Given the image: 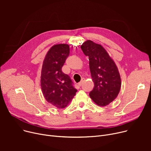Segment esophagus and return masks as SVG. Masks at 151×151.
I'll return each instance as SVG.
<instances>
[{
  "label": "esophagus",
  "instance_id": "1",
  "mask_svg": "<svg viewBox=\"0 0 151 151\" xmlns=\"http://www.w3.org/2000/svg\"><path fill=\"white\" fill-rule=\"evenodd\" d=\"M83 80H82L80 83H78V86H81L83 85Z\"/></svg>",
  "mask_w": 151,
  "mask_h": 151
}]
</instances>
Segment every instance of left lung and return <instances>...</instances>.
<instances>
[{
  "instance_id": "obj_1",
  "label": "left lung",
  "mask_w": 151,
  "mask_h": 151,
  "mask_svg": "<svg viewBox=\"0 0 151 151\" xmlns=\"http://www.w3.org/2000/svg\"><path fill=\"white\" fill-rule=\"evenodd\" d=\"M89 57L94 87L89 96L99 106H106L117 96L121 86V77L114 61L100 45L87 40L81 46Z\"/></svg>"
}]
</instances>
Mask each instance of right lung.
<instances>
[{
  "instance_id": "right-lung-1",
  "label": "right lung",
  "mask_w": 151,
  "mask_h": 151,
  "mask_svg": "<svg viewBox=\"0 0 151 151\" xmlns=\"http://www.w3.org/2000/svg\"><path fill=\"white\" fill-rule=\"evenodd\" d=\"M70 47L67 44L54 45L43 61L41 88L46 101L58 108H64L75 96L70 77L62 72V67L68 57Z\"/></svg>"
}]
</instances>
